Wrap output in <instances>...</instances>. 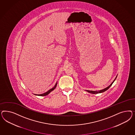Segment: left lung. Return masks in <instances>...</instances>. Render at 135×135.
<instances>
[{"label":"left lung","mask_w":135,"mask_h":135,"mask_svg":"<svg viewBox=\"0 0 135 135\" xmlns=\"http://www.w3.org/2000/svg\"><path fill=\"white\" fill-rule=\"evenodd\" d=\"M116 78H117V76H116V77L114 80V81L112 82V83L109 86H107V87H106V88H105V89H103V90H95V91L89 90H86V91H88V92H89V93L92 94H99V93H103V92H104L105 91H106V90H108V89L110 87L111 85H112V84L113 83V82H114L115 80H116Z\"/></svg>","instance_id":"left-lung-1"}]
</instances>
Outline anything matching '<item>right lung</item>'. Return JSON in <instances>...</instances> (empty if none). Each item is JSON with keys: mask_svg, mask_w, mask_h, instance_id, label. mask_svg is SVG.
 <instances>
[{"mask_svg": "<svg viewBox=\"0 0 135 135\" xmlns=\"http://www.w3.org/2000/svg\"><path fill=\"white\" fill-rule=\"evenodd\" d=\"M57 82H56V83L55 85L54 86V87H53V88H52V89H50V90H49L47 91H46V92L45 93H44V94H35V95H38V96H46V95H48V94H49V93H50V92H51L52 90H54V89H55V88L56 87V86H57Z\"/></svg>", "mask_w": 135, "mask_h": 135, "instance_id": "right-lung-1", "label": "right lung"}]
</instances>
